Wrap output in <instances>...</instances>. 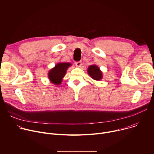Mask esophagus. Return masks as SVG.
<instances>
[{
	"instance_id": "esophagus-1",
	"label": "esophagus",
	"mask_w": 154,
	"mask_h": 154,
	"mask_svg": "<svg viewBox=\"0 0 154 154\" xmlns=\"http://www.w3.org/2000/svg\"><path fill=\"white\" fill-rule=\"evenodd\" d=\"M75 65H76V66H77V67H80L82 66V61H79L75 62Z\"/></svg>"
}]
</instances>
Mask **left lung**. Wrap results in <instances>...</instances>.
Masks as SVG:
<instances>
[{
	"label": "left lung",
	"instance_id": "1",
	"mask_svg": "<svg viewBox=\"0 0 154 154\" xmlns=\"http://www.w3.org/2000/svg\"><path fill=\"white\" fill-rule=\"evenodd\" d=\"M88 73L95 80H100L102 79V72L96 65L93 64L90 66L88 69Z\"/></svg>",
	"mask_w": 154,
	"mask_h": 154
}]
</instances>
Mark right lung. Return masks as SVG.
<instances>
[{
	"mask_svg": "<svg viewBox=\"0 0 154 154\" xmlns=\"http://www.w3.org/2000/svg\"><path fill=\"white\" fill-rule=\"evenodd\" d=\"M70 63H60L51 69L48 73V77L50 81L55 85H60L63 78L66 75L68 68L71 66Z\"/></svg>",
	"mask_w": 154,
	"mask_h": 154,
	"instance_id": "right-lung-1",
	"label": "right lung"
}]
</instances>
